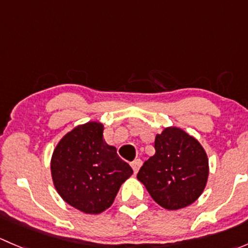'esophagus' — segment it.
I'll use <instances>...</instances> for the list:
<instances>
[{
	"instance_id": "obj_1",
	"label": "esophagus",
	"mask_w": 248,
	"mask_h": 248,
	"mask_svg": "<svg viewBox=\"0 0 248 248\" xmlns=\"http://www.w3.org/2000/svg\"><path fill=\"white\" fill-rule=\"evenodd\" d=\"M141 164H142V162H141V159H140V158L134 159V161L131 163L132 168H133V170H134V172H136V174L139 171V169H140V167H141Z\"/></svg>"
}]
</instances>
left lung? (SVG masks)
I'll return each instance as SVG.
<instances>
[{"mask_svg":"<svg viewBox=\"0 0 248 248\" xmlns=\"http://www.w3.org/2000/svg\"><path fill=\"white\" fill-rule=\"evenodd\" d=\"M155 155L137 175L155 202L167 210L194 202L206 186L209 159L194 137L179 127H166L155 137Z\"/></svg>","mask_w":248,"mask_h":248,"instance_id":"1","label":"left lung"}]
</instances>
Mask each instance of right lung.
I'll return each mask as SVG.
<instances>
[{
    "label": "right lung",
    "mask_w": 248,
    "mask_h": 248,
    "mask_svg": "<svg viewBox=\"0 0 248 248\" xmlns=\"http://www.w3.org/2000/svg\"><path fill=\"white\" fill-rule=\"evenodd\" d=\"M104 124L90 121L64 134L50 162L55 189L79 211L98 215L109 209L121 185L133 174L120 158L116 147L107 144Z\"/></svg>",
    "instance_id": "right-lung-1"
}]
</instances>
